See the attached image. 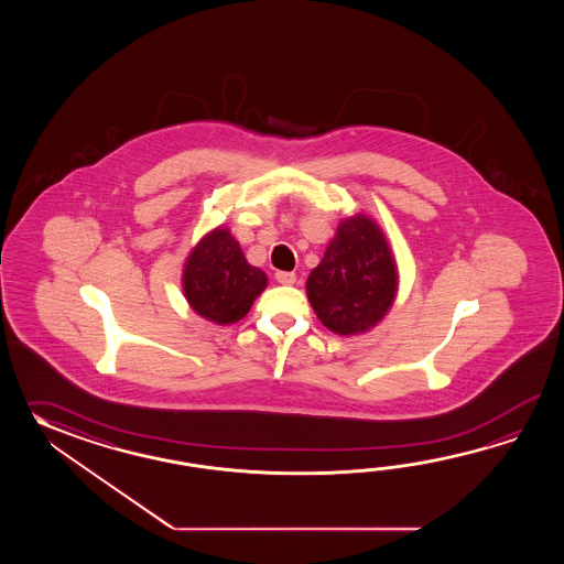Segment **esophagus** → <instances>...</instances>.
Wrapping results in <instances>:
<instances>
[{"mask_svg":"<svg viewBox=\"0 0 564 564\" xmlns=\"http://www.w3.org/2000/svg\"><path fill=\"white\" fill-rule=\"evenodd\" d=\"M276 280L284 286H292L296 282V274L294 272H276Z\"/></svg>","mask_w":564,"mask_h":564,"instance_id":"1","label":"esophagus"}]
</instances>
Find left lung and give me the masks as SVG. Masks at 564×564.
Instances as JSON below:
<instances>
[{"label": "left lung", "mask_w": 564, "mask_h": 564, "mask_svg": "<svg viewBox=\"0 0 564 564\" xmlns=\"http://www.w3.org/2000/svg\"><path fill=\"white\" fill-rule=\"evenodd\" d=\"M306 294L318 321L336 335L367 333L383 318L395 300L397 265L371 217L340 221L306 280Z\"/></svg>", "instance_id": "obj_1"}]
</instances>
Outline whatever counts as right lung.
Wrapping results in <instances>:
<instances>
[{"label": "right lung", "instance_id": "obj_1", "mask_svg": "<svg viewBox=\"0 0 564 564\" xmlns=\"http://www.w3.org/2000/svg\"><path fill=\"white\" fill-rule=\"evenodd\" d=\"M265 286L264 272L248 264L228 228L204 236L183 270V292L189 306L216 324L241 321Z\"/></svg>", "mask_w": 564, "mask_h": 564}]
</instances>
